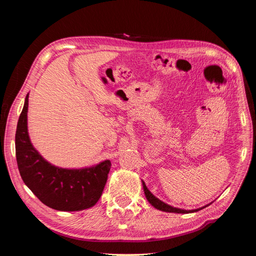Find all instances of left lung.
<instances>
[{"label":"left lung","instance_id":"obj_1","mask_svg":"<svg viewBox=\"0 0 256 256\" xmlns=\"http://www.w3.org/2000/svg\"><path fill=\"white\" fill-rule=\"evenodd\" d=\"M142 186H143V190H144V194L147 198V200L156 208V209H159V210L161 212H174V214H190V212H198L200 210V209H203L205 207H207L208 205H205L203 207L200 208H198V209H191V210H186V209H182V208H177V207H173L171 205H168L164 202H162L161 200H159L158 198L154 196L152 193L147 189L145 182L142 180Z\"/></svg>","mask_w":256,"mask_h":256}]
</instances>
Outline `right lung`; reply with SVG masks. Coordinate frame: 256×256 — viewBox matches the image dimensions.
<instances>
[{
    "label": "right lung",
    "mask_w": 256,
    "mask_h": 256,
    "mask_svg": "<svg viewBox=\"0 0 256 256\" xmlns=\"http://www.w3.org/2000/svg\"><path fill=\"white\" fill-rule=\"evenodd\" d=\"M28 94L16 131V158L22 180L44 205L60 212H80L102 196L111 161L79 168H60L46 160L33 146L28 129Z\"/></svg>",
    "instance_id": "add662e5"
}]
</instances>
